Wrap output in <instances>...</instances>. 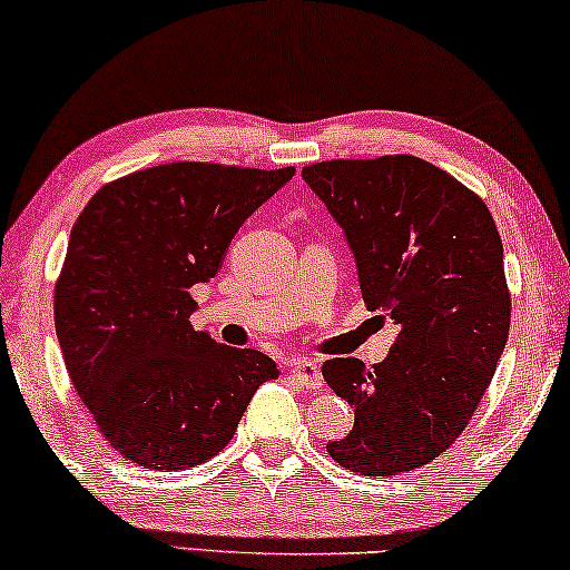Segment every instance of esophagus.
Segmentation results:
<instances>
[{"label": "esophagus", "instance_id": "esophagus-1", "mask_svg": "<svg viewBox=\"0 0 570 570\" xmlns=\"http://www.w3.org/2000/svg\"><path fill=\"white\" fill-rule=\"evenodd\" d=\"M291 373H293V379H298L301 384L308 386V389H318L324 384L322 368H318L314 361H295L291 365Z\"/></svg>", "mask_w": 570, "mask_h": 570}]
</instances>
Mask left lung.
Instances as JSON below:
<instances>
[{"mask_svg":"<svg viewBox=\"0 0 570 570\" xmlns=\"http://www.w3.org/2000/svg\"><path fill=\"white\" fill-rule=\"evenodd\" d=\"M353 252L365 306L392 316L384 363L332 357L324 379L355 410L326 451L389 478L441 456L470 423L511 324L503 244L485 202L415 155L303 168Z\"/></svg>","mask_w":570,"mask_h":570,"instance_id":"8db88e82","label":"left lung"}]
</instances>
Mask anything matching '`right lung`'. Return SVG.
Returning a JSON list of instances; mask_svg holds the SVG:
<instances>
[{
  "mask_svg": "<svg viewBox=\"0 0 570 570\" xmlns=\"http://www.w3.org/2000/svg\"><path fill=\"white\" fill-rule=\"evenodd\" d=\"M293 176L168 163L104 186L77 217L53 291L59 347L100 433L142 470L215 456L256 389L279 376L259 350L194 332L189 291Z\"/></svg>",
  "mask_w": 570,
  "mask_h": 570,
  "instance_id": "1",
  "label": "right lung"
}]
</instances>
